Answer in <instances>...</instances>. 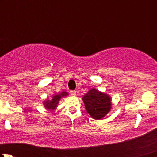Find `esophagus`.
Instances as JSON below:
<instances>
[{"label": "esophagus", "mask_w": 157, "mask_h": 157, "mask_svg": "<svg viewBox=\"0 0 157 157\" xmlns=\"http://www.w3.org/2000/svg\"><path fill=\"white\" fill-rule=\"evenodd\" d=\"M71 96H76L77 95V93H76L75 90H72V91H71Z\"/></svg>", "instance_id": "obj_1"}]
</instances>
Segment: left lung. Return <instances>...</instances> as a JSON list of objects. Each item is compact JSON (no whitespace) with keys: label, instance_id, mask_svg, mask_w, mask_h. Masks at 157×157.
I'll use <instances>...</instances> for the list:
<instances>
[{"label":"left lung","instance_id":"8db88e82","mask_svg":"<svg viewBox=\"0 0 157 157\" xmlns=\"http://www.w3.org/2000/svg\"><path fill=\"white\" fill-rule=\"evenodd\" d=\"M85 109L93 118L99 120L106 116L112 109V98L109 94L92 88L82 97Z\"/></svg>","mask_w":157,"mask_h":157}]
</instances>
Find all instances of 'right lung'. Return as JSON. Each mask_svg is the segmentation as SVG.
<instances>
[{
	"instance_id": "1",
	"label": "right lung",
	"mask_w": 157,
	"mask_h": 157,
	"mask_svg": "<svg viewBox=\"0 0 157 157\" xmlns=\"http://www.w3.org/2000/svg\"><path fill=\"white\" fill-rule=\"evenodd\" d=\"M67 96H68V93L65 91H63L60 93H55L51 99L47 98L43 101L42 103H43L44 107L46 109L49 111H55L58 107L59 101L61 100V98L66 97Z\"/></svg>"
}]
</instances>
